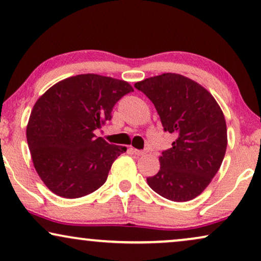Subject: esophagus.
<instances>
[{
    "label": "esophagus",
    "instance_id": "1",
    "mask_svg": "<svg viewBox=\"0 0 261 261\" xmlns=\"http://www.w3.org/2000/svg\"><path fill=\"white\" fill-rule=\"evenodd\" d=\"M133 152H134V153L137 154V155H144V154H146L147 148H145V150H137V148H134Z\"/></svg>",
    "mask_w": 261,
    "mask_h": 261
}]
</instances>
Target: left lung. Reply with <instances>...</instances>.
<instances>
[{
  "instance_id": "1",
  "label": "left lung",
  "mask_w": 261,
  "mask_h": 261,
  "mask_svg": "<svg viewBox=\"0 0 261 261\" xmlns=\"http://www.w3.org/2000/svg\"><path fill=\"white\" fill-rule=\"evenodd\" d=\"M150 99L165 132L176 133L171 147L162 152L161 169L147 177L155 193L171 201H188L204 192L221 168L226 123L212 94L198 83L165 73L135 83Z\"/></svg>"
}]
</instances>
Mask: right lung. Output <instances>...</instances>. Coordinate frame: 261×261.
Returning a JSON list of instances; mask_svg holds the SVG:
<instances>
[{
    "label": "right lung",
    "mask_w": 261,
    "mask_h": 261,
    "mask_svg": "<svg viewBox=\"0 0 261 261\" xmlns=\"http://www.w3.org/2000/svg\"><path fill=\"white\" fill-rule=\"evenodd\" d=\"M127 81L98 74L67 77L33 107L26 137L36 171L53 193L85 197L106 184L127 147L108 144L94 130L111 120L115 104L133 92Z\"/></svg>",
    "instance_id": "right-lung-1"
}]
</instances>
